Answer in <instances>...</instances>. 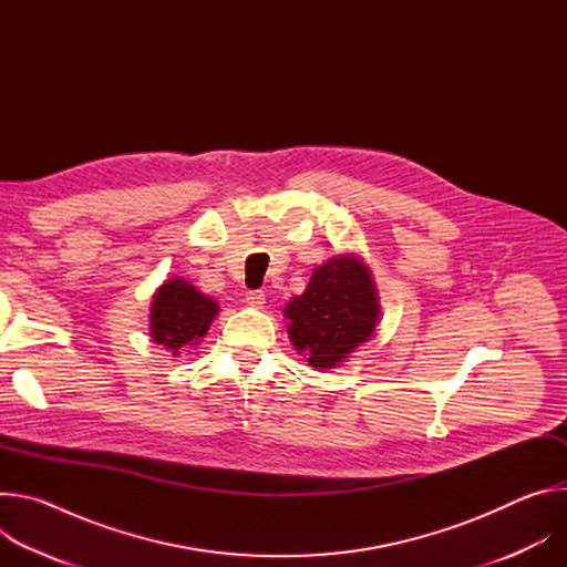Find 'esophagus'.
I'll return each mask as SVG.
<instances>
[{"instance_id": "1", "label": "esophagus", "mask_w": 567, "mask_h": 567, "mask_svg": "<svg viewBox=\"0 0 567 567\" xmlns=\"http://www.w3.org/2000/svg\"><path fill=\"white\" fill-rule=\"evenodd\" d=\"M247 302H249L251 307H256V309H262L265 302H267V296H265V291L254 289V291H247Z\"/></svg>"}]
</instances>
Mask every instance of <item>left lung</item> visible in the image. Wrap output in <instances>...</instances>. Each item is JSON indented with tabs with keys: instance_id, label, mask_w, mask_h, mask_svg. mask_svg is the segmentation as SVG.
<instances>
[{
	"instance_id": "obj_1",
	"label": "left lung",
	"mask_w": 567,
	"mask_h": 567,
	"mask_svg": "<svg viewBox=\"0 0 567 567\" xmlns=\"http://www.w3.org/2000/svg\"><path fill=\"white\" fill-rule=\"evenodd\" d=\"M285 318L293 348L313 370L339 368L374 337L381 318L368 265L357 254H339L322 262L305 291L285 305Z\"/></svg>"
}]
</instances>
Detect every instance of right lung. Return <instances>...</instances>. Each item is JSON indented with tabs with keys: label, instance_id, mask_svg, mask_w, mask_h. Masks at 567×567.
Segmentation results:
<instances>
[{
	"label": "right lung",
	"instance_id": "obj_1",
	"mask_svg": "<svg viewBox=\"0 0 567 567\" xmlns=\"http://www.w3.org/2000/svg\"><path fill=\"white\" fill-rule=\"evenodd\" d=\"M217 311V300L186 278L164 280L150 302V337L173 357L188 354L206 337Z\"/></svg>",
	"mask_w": 567,
	"mask_h": 567
}]
</instances>
